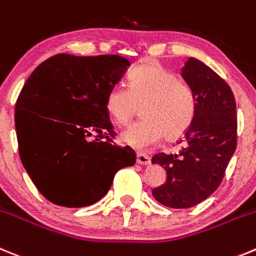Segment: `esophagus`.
Segmentation results:
<instances>
[{
    "label": "esophagus",
    "instance_id": "34e87169",
    "mask_svg": "<svg viewBox=\"0 0 256 256\" xmlns=\"http://www.w3.org/2000/svg\"><path fill=\"white\" fill-rule=\"evenodd\" d=\"M136 163L138 164H142V166H149L150 164V158L142 153H138L136 154Z\"/></svg>",
    "mask_w": 256,
    "mask_h": 256
}]
</instances>
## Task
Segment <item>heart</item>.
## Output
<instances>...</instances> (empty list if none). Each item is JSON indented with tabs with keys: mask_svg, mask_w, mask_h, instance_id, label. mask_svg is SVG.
Here are the masks:
<instances>
[{
	"mask_svg": "<svg viewBox=\"0 0 256 256\" xmlns=\"http://www.w3.org/2000/svg\"><path fill=\"white\" fill-rule=\"evenodd\" d=\"M128 90L114 86L106 98V110L114 124L125 126L142 107L140 122L121 134V142L142 152L156 146L167 135L181 136L194 121L196 96L190 84L156 62H144L128 75Z\"/></svg>",
	"mask_w": 256,
	"mask_h": 256,
	"instance_id": "obj_1",
	"label": "heart"
}]
</instances>
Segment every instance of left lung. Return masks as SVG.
<instances>
[{
    "instance_id": "1",
    "label": "left lung",
    "mask_w": 256,
    "mask_h": 256,
    "mask_svg": "<svg viewBox=\"0 0 256 256\" xmlns=\"http://www.w3.org/2000/svg\"><path fill=\"white\" fill-rule=\"evenodd\" d=\"M181 75L196 96V114L186 130L178 154L152 158L167 172L153 188L154 199L174 209L191 208L210 196L222 182L237 145L236 102L228 84L210 68L190 57Z\"/></svg>"
}]
</instances>
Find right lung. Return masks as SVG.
<instances>
[{"instance_id":"1","label":"right lung","mask_w":256,"mask_h":256,"mask_svg":"<svg viewBox=\"0 0 256 256\" xmlns=\"http://www.w3.org/2000/svg\"><path fill=\"white\" fill-rule=\"evenodd\" d=\"M128 66L117 54H61L42 62L22 86L15 106L20 160L39 192L56 206H92L121 168L135 164L132 149L114 145L106 110L108 92Z\"/></svg>"}]
</instances>
